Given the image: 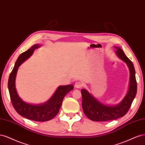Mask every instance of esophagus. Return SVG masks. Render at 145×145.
Wrapping results in <instances>:
<instances>
[{
    "mask_svg": "<svg viewBox=\"0 0 145 145\" xmlns=\"http://www.w3.org/2000/svg\"><path fill=\"white\" fill-rule=\"evenodd\" d=\"M74 87L77 88H81L82 87V84L81 82H76L75 84H74Z\"/></svg>",
    "mask_w": 145,
    "mask_h": 145,
    "instance_id": "1",
    "label": "esophagus"
}]
</instances>
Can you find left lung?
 Masks as SVG:
<instances>
[{"mask_svg": "<svg viewBox=\"0 0 145 145\" xmlns=\"http://www.w3.org/2000/svg\"><path fill=\"white\" fill-rule=\"evenodd\" d=\"M114 48L116 49V55L127 64L129 69L130 76L128 91L118 104L108 105L102 103L84 88L82 89V106L84 113L88 119L93 121L104 122L122 118L127 114L136 95L137 82L134 65L122 49L119 47Z\"/></svg>", "mask_w": 145, "mask_h": 145, "instance_id": "left-lung-1", "label": "left lung"}]
</instances>
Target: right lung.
Segmentation results:
<instances>
[{
  "mask_svg": "<svg viewBox=\"0 0 145 145\" xmlns=\"http://www.w3.org/2000/svg\"><path fill=\"white\" fill-rule=\"evenodd\" d=\"M40 47V45L39 44H34L20 55L9 77L8 87L12 104L18 114L27 119L45 122L52 119L58 113L64 97L73 89L74 87L72 84L59 86L50 99L41 104L27 103L18 96L16 88V78L18 67L31 57L35 49Z\"/></svg>",
  "mask_w": 145,
  "mask_h": 145,
  "instance_id": "obj_1",
  "label": "right lung"
}]
</instances>
